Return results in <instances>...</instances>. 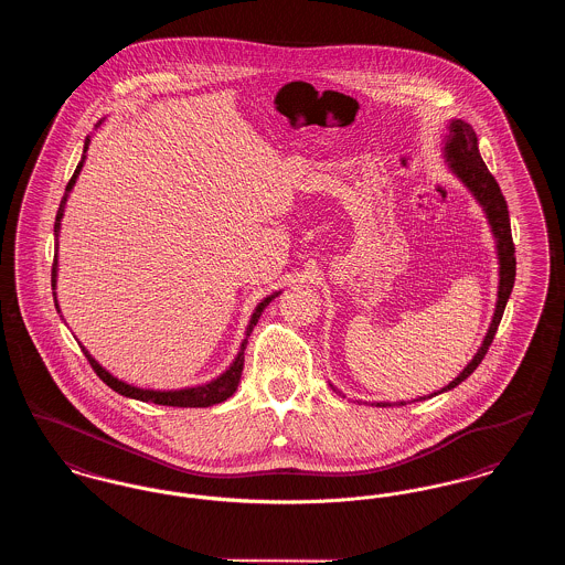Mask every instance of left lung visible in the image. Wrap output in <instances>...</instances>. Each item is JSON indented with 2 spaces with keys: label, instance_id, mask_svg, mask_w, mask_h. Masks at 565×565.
Returning <instances> with one entry per match:
<instances>
[{
  "label": "left lung",
  "instance_id": "left-lung-1",
  "mask_svg": "<svg viewBox=\"0 0 565 565\" xmlns=\"http://www.w3.org/2000/svg\"><path fill=\"white\" fill-rule=\"evenodd\" d=\"M445 159L449 161L451 171L457 178L468 186V190L475 194V199L483 205L487 220L491 224L493 237L498 243V258H500V286H498V302H495V313L491 326L484 334L483 345L477 351V355L470 360V364L459 373V375L440 392L431 394L438 396L447 390H454L461 381H466L468 376L477 371V366L483 362L484 353L489 350L500 320L504 316L507 302L511 298L512 286H514V275H516V258H514V243H512L511 217H509V205L507 199L502 194V190L498 186L495 178L489 173L487 164L481 159L479 152V141L475 129L463 122V120H451L449 125V135L445 139ZM428 396V398H431ZM426 401V398H419ZM376 406H392V404L376 403Z\"/></svg>",
  "mask_w": 565,
  "mask_h": 565
}]
</instances>
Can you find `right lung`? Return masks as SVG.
Returning <instances> with one entry per match:
<instances>
[{
	"label": "right lung",
	"mask_w": 565,
	"mask_h": 565,
	"mask_svg": "<svg viewBox=\"0 0 565 565\" xmlns=\"http://www.w3.org/2000/svg\"><path fill=\"white\" fill-rule=\"evenodd\" d=\"M88 137H86V141H84V154H82V161L78 162V167H76V171H74V175H72V180L67 182V189H65V194H63V199H61V205H58V212H56V217H54V243L58 245V228H61V217H63V212H65V201H67V196H70V190L74 189V184H76V180H78V175H81L82 164H84V159H86V150H88ZM56 288V254H54V263H53V290ZM279 295V292H275V295L267 296L258 307H256V311H254V316H252V320H249V326H247V334H245V339H243L242 351L237 353V358H235V362L231 364V369L226 371V373H222V375L214 379V381H210V383H205V385H196V387H186V390H171V392H157V390H141V387H135V385H129V383H125V381H118L116 376L109 375L106 369H102V364L88 353V351L82 348L84 351V355H86V360L90 362V366H93V371L97 373V376L109 385L114 392H118L120 396H127V398H135V401H141V403H154L162 404V406H184V408H205V406H214L217 403H224L226 398H231L235 392H237V385H239V379H242L243 373V351H245V345H247V337L252 334V330H254V326L258 323L260 320V316H263V311H265V307L269 305L270 300L275 298V296ZM54 296V307L58 309V305H56V292H53Z\"/></svg>",
	"instance_id": "right-lung-1"
}]
</instances>
